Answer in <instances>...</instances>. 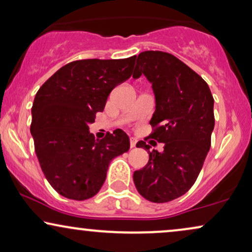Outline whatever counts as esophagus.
I'll list each match as a JSON object with an SVG mask.
<instances>
[{"label": "esophagus", "mask_w": 252, "mask_h": 252, "mask_svg": "<svg viewBox=\"0 0 252 252\" xmlns=\"http://www.w3.org/2000/svg\"><path fill=\"white\" fill-rule=\"evenodd\" d=\"M129 142H130V148H135V146H136V139L135 137H130L129 139Z\"/></svg>", "instance_id": "34e87169"}]
</instances>
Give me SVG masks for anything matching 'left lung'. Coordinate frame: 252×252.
Here are the masks:
<instances>
[{
  "label": "left lung",
  "mask_w": 252,
  "mask_h": 252,
  "mask_svg": "<svg viewBox=\"0 0 252 252\" xmlns=\"http://www.w3.org/2000/svg\"><path fill=\"white\" fill-rule=\"evenodd\" d=\"M141 74L151 84L156 102L149 137L164 143V151L150 153V146L139 141L136 147L148 151L149 161L134 172L133 180L148 201L170 202L186 194L202 170L215 128V99L201 75L171 54L141 53L133 78Z\"/></svg>",
  "instance_id": "left-lung-1"
}]
</instances>
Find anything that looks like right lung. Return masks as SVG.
<instances>
[{
  "instance_id": "right-lung-1",
  "label": "right lung",
  "mask_w": 252,
  "mask_h": 252,
  "mask_svg": "<svg viewBox=\"0 0 252 252\" xmlns=\"http://www.w3.org/2000/svg\"><path fill=\"white\" fill-rule=\"evenodd\" d=\"M135 58L71 62L37 91L31 134L44 177L64 197L84 201L95 196L110 161L128 151L124 130L96 140L89 124L104 110L112 89L132 75Z\"/></svg>"
}]
</instances>
